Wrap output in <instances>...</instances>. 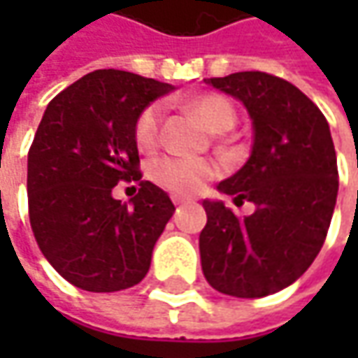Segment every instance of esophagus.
Masks as SVG:
<instances>
[{
	"label": "esophagus",
	"mask_w": 358,
	"mask_h": 358,
	"mask_svg": "<svg viewBox=\"0 0 358 358\" xmlns=\"http://www.w3.org/2000/svg\"><path fill=\"white\" fill-rule=\"evenodd\" d=\"M173 203H175V205H185L189 201L183 199V197H173Z\"/></svg>",
	"instance_id": "esophagus-1"
}]
</instances>
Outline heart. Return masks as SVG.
<instances>
[{
    "instance_id": "obj_1",
    "label": "heart",
    "mask_w": 358,
    "mask_h": 358,
    "mask_svg": "<svg viewBox=\"0 0 358 358\" xmlns=\"http://www.w3.org/2000/svg\"><path fill=\"white\" fill-rule=\"evenodd\" d=\"M195 111L213 131H225L235 123V109L225 97L217 93H207L195 99ZM163 105L151 103L145 107L135 119L133 137L141 151H153L161 139ZM221 167L211 159L187 157V155H165L155 159L149 167L151 179L173 193L175 197H191L199 191L207 179L219 175Z\"/></svg>"
}]
</instances>
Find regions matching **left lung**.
Segmentation results:
<instances>
[{"label":"left lung","mask_w":358,"mask_h":358,"mask_svg":"<svg viewBox=\"0 0 358 358\" xmlns=\"http://www.w3.org/2000/svg\"><path fill=\"white\" fill-rule=\"evenodd\" d=\"M205 81L243 101L253 119L251 157L219 191L257 209L241 219L221 201H203V275L225 295H273L310 267L327 239L338 191L329 123L299 87L265 71Z\"/></svg>","instance_id":"obj_1"}]
</instances>
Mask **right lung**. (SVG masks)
I'll list each match as a JSON object with an SVG mask.
<instances>
[{
	"mask_svg": "<svg viewBox=\"0 0 358 358\" xmlns=\"http://www.w3.org/2000/svg\"><path fill=\"white\" fill-rule=\"evenodd\" d=\"M169 83L119 69L91 71L49 101L27 155L29 223L43 257L65 281L91 293L143 279L171 219L169 195L141 181L135 119ZM140 183L131 207L113 187Z\"/></svg>",
	"mask_w": 358,
	"mask_h": 358,
	"instance_id": "obj_1",
	"label": "right lung"
}]
</instances>
